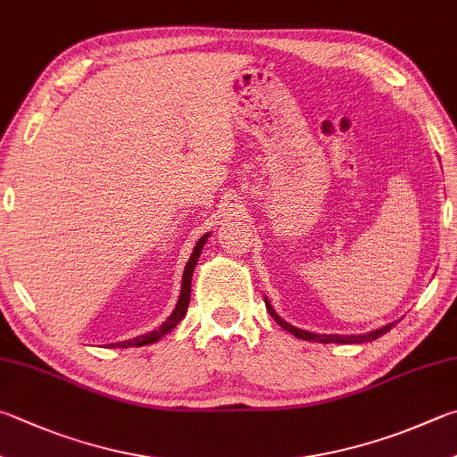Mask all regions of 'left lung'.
<instances>
[{"label": "left lung", "mask_w": 457, "mask_h": 457, "mask_svg": "<svg viewBox=\"0 0 457 457\" xmlns=\"http://www.w3.org/2000/svg\"><path fill=\"white\" fill-rule=\"evenodd\" d=\"M265 308H268L270 315L273 320H276L281 328H284L286 331H289V334L300 337V339H305V342H320V344H366V342H373V339H378L379 336L387 334L389 329H392L394 323H387V326L379 328V329H373V331H368V334H361V336H328V334H312V331H305V329H300L295 326H289L287 321H284L279 318V315L276 313V310L271 308L268 297H265Z\"/></svg>", "instance_id": "left-lung-1"}]
</instances>
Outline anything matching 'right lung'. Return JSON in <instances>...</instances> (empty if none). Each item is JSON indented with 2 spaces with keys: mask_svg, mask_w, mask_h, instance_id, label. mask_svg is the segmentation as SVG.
Returning <instances> with one entry per match:
<instances>
[{
  "mask_svg": "<svg viewBox=\"0 0 457 457\" xmlns=\"http://www.w3.org/2000/svg\"><path fill=\"white\" fill-rule=\"evenodd\" d=\"M207 237H210V234H205V236H202L200 239H197V244H195L194 252H192V257H189V262H187L186 270H184V278H181V294H179L178 305H176V310L171 312L170 318L165 320L162 326L157 328V329H154V331H147V334L139 336V337L126 339V342L110 344V347H142V345H147V344H154V342H157V339H162L165 334H170V331L176 328L181 320L186 318V312H187V305H189V297H192V276H194L195 263H197V260H200V255H202V250H204V245L207 242Z\"/></svg>",
  "mask_w": 457,
  "mask_h": 457,
  "instance_id": "1",
  "label": "right lung"
}]
</instances>
